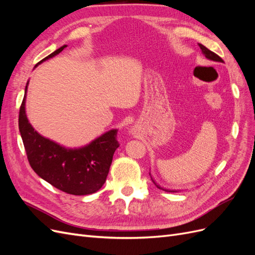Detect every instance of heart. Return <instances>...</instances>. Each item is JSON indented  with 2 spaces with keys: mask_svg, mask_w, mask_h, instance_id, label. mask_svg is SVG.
Here are the masks:
<instances>
[{
  "mask_svg": "<svg viewBox=\"0 0 255 255\" xmlns=\"http://www.w3.org/2000/svg\"><path fill=\"white\" fill-rule=\"evenodd\" d=\"M103 107H104V106H103Z\"/></svg>",
  "mask_w": 255,
  "mask_h": 255,
  "instance_id": "1",
  "label": "heart"
}]
</instances>
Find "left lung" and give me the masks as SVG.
Returning <instances> with one entry per match:
<instances>
[{
	"label": "left lung",
	"instance_id": "left-lung-1",
	"mask_svg": "<svg viewBox=\"0 0 255 255\" xmlns=\"http://www.w3.org/2000/svg\"><path fill=\"white\" fill-rule=\"evenodd\" d=\"M199 47H200V49H201V51H202V53H203V55L207 58V59H210V60H213V61H218V63H223V60L221 59V57H219L217 54H215L214 52H212L211 50H208L206 47H204L203 44H200L199 43ZM151 180H152V182L155 184V186L157 187V188H159V189H163V190H165V191H167V192H175L174 190H166V189H164V188H161L160 186H158V185L153 181V179L151 177Z\"/></svg>",
	"mask_w": 255,
	"mask_h": 255
}]
</instances>
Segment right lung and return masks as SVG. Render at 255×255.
<instances>
[{
  "mask_svg": "<svg viewBox=\"0 0 255 255\" xmlns=\"http://www.w3.org/2000/svg\"><path fill=\"white\" fill-rule=\"evenodd\" d=\"M66 47L65 44L54 51L40 63ZM27 85L28 82L20 107L19 129L30 167L41 179L67 194L84 196L98 191L106 181L114 153L119 146L116 139L118 129L109 130L82 148H65L41 136L28 122L25 113Z\"/></svg>",
  "mask_w": 255,
  "mask_h": 255,
  "instance_id": "1",
  "label": "right lung"
}]
</instances>
